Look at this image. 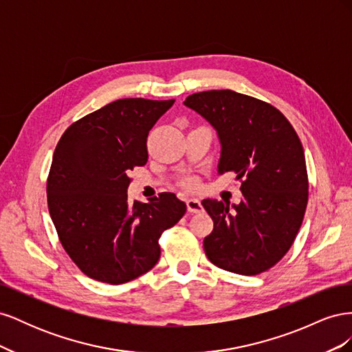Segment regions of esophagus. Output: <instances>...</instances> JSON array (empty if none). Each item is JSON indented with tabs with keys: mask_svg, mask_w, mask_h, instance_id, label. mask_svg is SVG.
<instances>
[{
	"mask_svg": "<svg viewBox=\"0 0 352 352\" xmlns=\"http://www.w3.org/2000/svg\"><path fill=\"white\" fill-rule=\"evenodd\" d=\"M186 207H188L189 212H201L202 211L201 201L198 198H188L186 199Z\"/></svg>",
	"mask_w": 352,
	"mask_h": 352,
	"instance_id": "esophagus-1",
	"label": "esophagus"
}]
</instances>
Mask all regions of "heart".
<instances>
[{"label": "heart", "mask_w": 352, "mask_h": 352, "mask_svg": "<svg viewBox=\"0 0 352 352\" xmlns=\"http://www.w3.org/2000/svg\"><path fill=\"white\" fill-rule=\"evenodd\" d=\"M197 179L195 177H186L185 180H184V186L185 188H188V189H194V188H197Z\"/></svg>", "instance_id": "obj_1"}]
</instances>
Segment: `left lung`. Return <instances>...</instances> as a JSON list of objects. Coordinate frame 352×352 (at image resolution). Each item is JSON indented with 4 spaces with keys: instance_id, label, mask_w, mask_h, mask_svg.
Masks as SVG:
<instances>
[{
    "instance_id": "left-lung-1",
    "label": "left lung",
    "mask_w": 352,
    "mask_h": 352,
    "mask_svg": "<svg viewBox=\"0 0 352 352\" xmlns=\"http://www.w3.org/2000/svg\"><path fill=\"white\" fill-rule=\"evenodd\" d=\"M185 105L216 127L219 172L235 173L242 190L235 210L202 201L214 223L204 238L206 255L232 273L267 272L292 247L305 214L308 175L300 138L272 104L230 89L192 94Z\"/></svg>"
}]
</instances>
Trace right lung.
I'll return each instance as SVG.
<instances>
[{
  "instance_id": "obj_1",
  "label": "right lung",
  "mask_w": 352,
  "mask_h": 352,
  "mask_svg": "<svg viewBox=\"0 0 352 352\" xmlns=\"http://www.w3.org/2000/svg\"><path fill=\"white\" fill-rule=\"evenodd\" d=\"M175 100L123 98L72 123L56 146L47 201L63 248L79 270L120 285L151 270L160 236L184 217L172 192L127 199L129 173L148 162L146 138Z\"/></svg>"
}]
</instances>
